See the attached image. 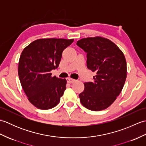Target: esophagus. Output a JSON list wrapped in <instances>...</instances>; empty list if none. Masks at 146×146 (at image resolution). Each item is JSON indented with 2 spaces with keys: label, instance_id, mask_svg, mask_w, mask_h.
Listing matches in <instances>:
<instances>
[{
  "label": "esophagus",
  "instance_id": "1",
  "mask_svg": "<svg viewBox=\"0 0 146 146\" xmlns=\"http://www.w3.org/2000/svg\"><path fill=\"white\" fill-rule=\"evenodd\" d=\"M66 80H67V82L69 83H73L76 81L75 79H73V78H66Z\"/></svg>",
  "mask_w": 146,
  "mask_h": 146
}]
</instances>
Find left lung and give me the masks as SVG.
<instances>
[{
    "instance_id": "obj_1",
    "label": "left lung",
    "mask_w": 146,
    "mask_h": 146,
    "mask_svg": "<svg viewBox=\"0 0 146 146\" xmlns=\"http://www.w3.org/2000/svg\"><path fill=\"white\" fill-rule=\"evenodd\" d=\"M76 44L87 52V68L96 73L94 81L84 83V90L79 94L81 104L93 111L106 109L116 100L124 85L125 56L114 42L101 36L81 39Z\"/></svg>"
}]
</instances>
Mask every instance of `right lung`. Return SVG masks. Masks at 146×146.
Here are the masks:
<instances>
[{
  "label": "right lung",
  "instance_id": "add662e5",
  "mask_svg": "<svg viewBox=\"0 0 146 146\" xmlns=\"http://www.w3.org/2000/svg\"><path fill=\"white\" fill-rule=\"evenodd\" d=\"M73 39H36L23 49L18 65L21 84L28 100L34 106L48 110L59 104L66 90V80L52 76L63 50Z\"/></svg>",
  "mask_w": 146,
  "mask_h": 146
}]
</instances>
